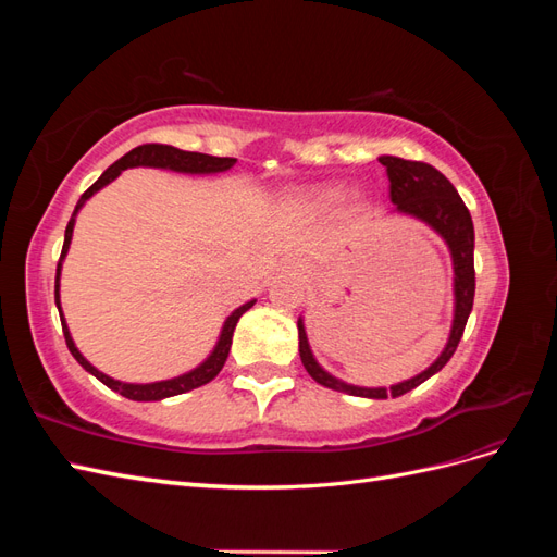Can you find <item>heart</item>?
Listing matches in <instances>:
<instances>
[{"label": "heart", "mask_w": 557, "mask_h": 557, "mask_svg": "<svg viewBox=\"0 0 557 557\" xmlns=\"http://www.w3.org/2000/svg\"><path fill=\"white\" fill-rule=\"evenodd\" d=\"M339 190L336 188H327V190H311V193H305L301 195V201H305V205H309V207H313V209H325V207H330L334 199H339ZM362 193L360 190H348L346 193V201H348V207L350 209H358L360 205H362Z\"/></svg>", "instance_id": "1"}]
</instances>
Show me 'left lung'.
<instances>
[{"mask_svg": "<svg viewBox=\"0 0 557 557\" xmlns=\"http://www.w3.org/2000/svg\"><path fill=\"white\" fill-rule=\"evenodd\" d=\"M379 162L385 166L387 181H391V201L395 205L391 213L409 215L420 223H425L430 230L440 234L444 244L448 246L450 262H453V323H450L448 342L444 350L440 352V358L425 369V372H420L413 379H407L401 383H395L391 387H364V385H352L336 379L318 364L307 339L305 318L299 315L297 320L299 358L309 376L320 385L332 387L336 393L367 397V399L399 397L404 393L413 391V387H418L420 383H425L436 372H442L444 364L453 358L455 348H458L462 339L467 318L471 313V307H474V290H476L474 223H471V215L465 207V201L460 199L458 190L453 188V183L440 170H434L432 164H425V162H411L395 156H381Z\"/></svg>", "mask_w": 557, "mask_h": 557, "instance_id": "1", "label": "left lung"}]
</instances>
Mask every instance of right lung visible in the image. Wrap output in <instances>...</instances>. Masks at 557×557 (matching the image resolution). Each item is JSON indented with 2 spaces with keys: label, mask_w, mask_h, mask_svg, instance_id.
Returning a JSON list of instances; mask_svg holds the SVG:
<instances>
[{
  "label": "right lung",
  "mask_w": 557,
  "mask_h": 557,
  "mask_svg": "<svg viewBox=\"0 0 557 557\" xmlns=\"http://www.w3.org/2000/svg\"><path fill=\"white\" fill-rule=\"evenodd\" d=\"M234 162H237L234 158H215V156H205V153H190V150H181V148L164 146V144H144V146H137V148H132L129 153H125L121 160H115L109 166V170L102 176H99L86 193L81 195L78 205H76V209H74V213L70 218V225H66V230H64V246H62V256H60V262H58V274H55V307L60 311L66 348H70V352L76 358V362L83 369H86L88 374H92L95 379L102 381L107 387H111V391L121 393L127 399H134V401H160V399H166V397H174V395H183V393H188V391H195V387L213 381L218 376V372H221V369H223L225 360H227L234 327H237L239 318L252 305H256V299L246 301V305H242L239 309H234L225 318V323L221 327V334H218V342H215L213 350L209 352L205 362H199L195 369H190V372H185V374L174 376V379H166V381H156V383H125V381H115V379L107 376L104 372H99L95 364H90L86 358H83V352L76 348V344L72 339L70 327H66V320H64L62 305H60L62 262L66 258V252H70V244H72V237H74V225H76V215L83 209V205H86V201L95 193L102 190L104 185L115 181L125 170H132V166H153V170H170V172H178V174H221V172L232 170Z\"/></svg>",
  "instance_id": "obj_1"
}]
</instances>
